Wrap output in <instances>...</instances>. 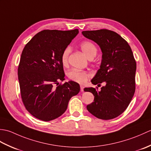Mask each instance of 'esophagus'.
I'll list each match as a JSON object with an SVG mask.
<instances>
[{
	"instance_id": "esophagus-1",
	"label": "esophagus",
	"mask_w": 151,
	"mask_h": 151,
	"mask_svg": "<svg viewBox=\"0 0 151 151\" xmlns=\"http://www.w3.org/2000/svg\"><path fill=\"white\" fill-rule=\"evenodd\" d=\"M84 86H82V85H81V91L82 92H83V91H84Z\"/></svg>"
}]
</instances>
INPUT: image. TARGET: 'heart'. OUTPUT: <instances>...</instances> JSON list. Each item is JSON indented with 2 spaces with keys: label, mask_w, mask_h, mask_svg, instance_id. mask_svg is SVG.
<instances>
[{
  "label": "heart",
  "mask_w": 151,
  "mask_h": 151,
  "mask_svg": "<svg viewBox=\"0 0 151 151\" xmlns=\"http://www.w3.org/2000/svg\"><path fill=\"white\" fill-rule=\"evenodd\" d=\"M81 49L82 52L88 59L93 58L97 52V47L90 41H84V42L82 43L81 45ZM70 52V49L69 47H66L63 50L62 56H61V61H62L63 65H67V62H68V58ZM67 76H68L69 79L73 81L80 83V84H84L87 81L89 76V74L84 71V70L73 69L69 70L67 73Z\"/></svg>",
  "instance_id": "b5f03b06"
}]
</instances>
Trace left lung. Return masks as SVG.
Wrapping results in <instances>:
<instances>
[{
	"mask_svg": "<svg viewBox=\"0 0 151 151\" xmlns=\"http://www.w3.org/2000/svg\"><path fill=\"white\" fill-rule=\"evenodd\" d=\"M82 34L97 43L102 53L100 69L91 82L98 86L106 84L99 91L84 88L95 97L87 109L99 119H111L123 113L132 101L136 89V60L129 43L114 31L101 29Z\"/></svg>",
	"mask_w": 151,
	"mask_h": 151,
	"instance_id": "obj_1",
	"label": "left lung"
}]
</instances>
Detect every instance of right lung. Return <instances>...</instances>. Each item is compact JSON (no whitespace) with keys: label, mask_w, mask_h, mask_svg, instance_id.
Segmentation results:
<instances>
[{"label":"right lung","mask_w":151,"mask_h":151,"mask_svg":"<svg viewBox=\"0 0 151 151\" xmlns=\"http://www.w3.org/2000/svg\"><path fill=\"white\" fill-rule=\"evenodd\" d=\"M78 30H44L35 35L22 50L18 67L22 101L34 117L43 121L59 117L69 101L80 91L75 82L63 81L62 52Z\"/></svg>","instance_id":"1"}]
</instances>
